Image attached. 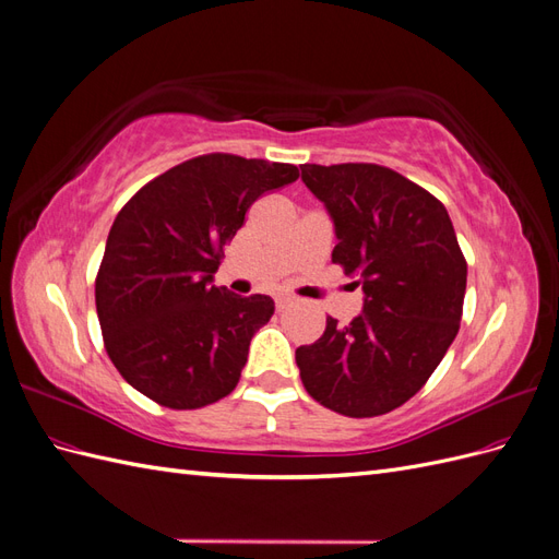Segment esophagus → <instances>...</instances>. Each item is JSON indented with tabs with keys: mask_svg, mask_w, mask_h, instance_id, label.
I'll return each instance as SVG.
<instances>
[{
	"mask_svg": "<svg viewBox=\"0 0 559 559\" xmlns=\"http://www.w3.org/2000/svg\"><path fill=\"white\" fill-rule=\"evenodd\" d=\"M275 302H277V310H284V308H289V306H292L294 298H292V296H277V298H275Z\"/></svg>",
	"mask_w": 559,
	"mask_h": 559,
	"instance_id": "1",
	"label": "esophagus"
}]
</instances>
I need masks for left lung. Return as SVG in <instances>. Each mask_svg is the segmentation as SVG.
<instances>
[{
    "label": "left lung",
    "mask_w": 559,
    "mask_h": 559,
    "mask_svg": "<svg viewBox=\"0 0 559 559\" xmlns=\"http://www.w3.org/2000/svg\"><path fill=\"white\" fill-rule=\"evenodd\" d=\"M333 222V263L361 286L349 324L326 317L296 349L308 394L347 417H376L415 396L462 321L466 261L448 210L421 186L373 163L300 165Z\"/></svg>",
    "instance_id": "left-lung-1"
}]
</instances>
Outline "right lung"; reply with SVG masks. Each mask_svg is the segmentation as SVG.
<instances>
[{
    "label": "right lung",
    "mask_w": 559,
    "mask_h": 559,
    "mask_svg": "<svg viewBox=\"0 0 559 559\" xmlns=\"http://www.w3.org/2000/svg\"><path fill=\"white\" fill-rule=\"evenodd\" d=\"M296 179L289 163L210 154L128 200L95 280L105 347L128 384L173 411L233 392L275 302L214 286V273L253 200Z\"/></svg>",
    "instance_id": "obj_1"
}]
</instances>
